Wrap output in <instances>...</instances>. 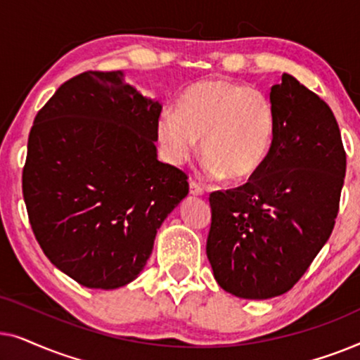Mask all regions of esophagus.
Wrapping results in <instances>:
<instances>
[{"instance_id":"obj_1","label":"esophagus","mask_w":360,"mask_h":360,"mask_svg":"<svg viewBox=\"0 0 360 360\" xmlns=\"http://www.w3.org/2000/svg\"><path fill=\"white\" fill-rule=\"evenodd\" d=\"M190 193L195 196H201L205 195V188L200 184H196L195 180H190Z\"/></svg>"}]
</instances>
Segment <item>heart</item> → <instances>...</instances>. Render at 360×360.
<instances>
[{
  "label": "heart",
  "mask_w": 360,
  "mask_h": 360,
  "mask_svg": "<svg viewBox=\"0 0 360 360\" xmlns=\"http://www.w3.org/2000/svg\"><path fill=\"white\" fill-rule=\"evenodd\" d=\"M157 136L170 164L185 162L201 139L206 174L245 181L259 174L272 150L275 110L257 88L203 80L181 93L176 115L162 112Z\"/></svg>",
  "instance_id": "1"
}]
</instances>
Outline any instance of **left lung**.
I'll use <instances>...</instances> for the list:
<instances>
[{
	"instance_id": "8db88e82",
	"label": "left lung",
	"mask_w": 360,
	"mask_h": 360,
	"mask_svg": "<svg viewBox=\"0 0 360 360\" xmlns=\"http://www.w3.org/2000/svg\"><path fill=\"white\" fill-rule=\"evenodd\" d=\"M274 146L243 186L210 195L206 255L216 282L239 298L287 293L333 233L346 150L328 103L283 73L270 90Z\"/></svg>"
}]
</instances>
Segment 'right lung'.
<instances>
[{"label": "right lung", "mask_w": 360, "mask_h": 360, "mask_svg": "<svg viewBox=\"0 0 360 360\" xmlns=\"http://www.w3.org/2000/svg\"><path fill=\"white\" fill-rule=\"evenodd\" d=\"M162 106L124 72H83L39 110L22 196L47 259L83 287L134 280L157 229L188 193V176L157 160Z\"/></svg>", "instance_id": "right-lung-1"}]
</instances>
